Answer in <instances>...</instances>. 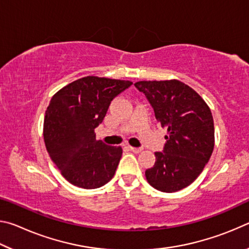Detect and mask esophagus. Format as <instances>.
Instances as JSON below:
<instances>
[{
  "mask_svg": "<svg viewBox=\"0 0 249 249\" xmlns=\"http://www.w3.org/2000/svg\"><path fill=\"white\" fill-rule=\"evenodd\" d=\"M128 149H129L130 151H133V153H135V154L141 153V151L142 150V148H137V147H132V146H128Z\"/></svg>",
  "mask_w": 249,
  "mask_h": 249,
  "instance_id": "34e87169",
  "label": "esophagus"
}]
</instances>
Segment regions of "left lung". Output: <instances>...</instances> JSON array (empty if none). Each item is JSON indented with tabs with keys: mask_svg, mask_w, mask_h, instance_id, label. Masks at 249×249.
<instances>
[{
	"mask_svg": "<svg viewBox=\"0 0 249 249\" xmlns=\"http://www.w3.org/2000/svg\"><path fill=\"white\" fill-rule=\"evenodd\" d=\"M145 94L156 120L168 130L162 151L145 175L148 183L162 192L190 185L203 171L214 148V123L204 100L178 80L135 83Z\"/></svg>",
	"mask_w": 249,
	"mask_h": 249,
	"instance_id": "8db88e82",
	"label": "left lung"
}]
</instances>
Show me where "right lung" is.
<instances>
[{"label": "right lung", "mask_w": 249, "mask_h": 249, "mask_svg": "<svg viewBox=\"0 0 249 249\" xmlns=\"http://www.w3.org/2000/svg\"><path fill=\"white\" fill-rule=\"evenodd\" d=\"M132 84L89 75L62 88L50 100L44 121L46 148L71 184L96 189L113 178L123 150L96 141L94 129L111 101Z\"/></svg>", "instance_id": "add662e5"}]
</instances>
